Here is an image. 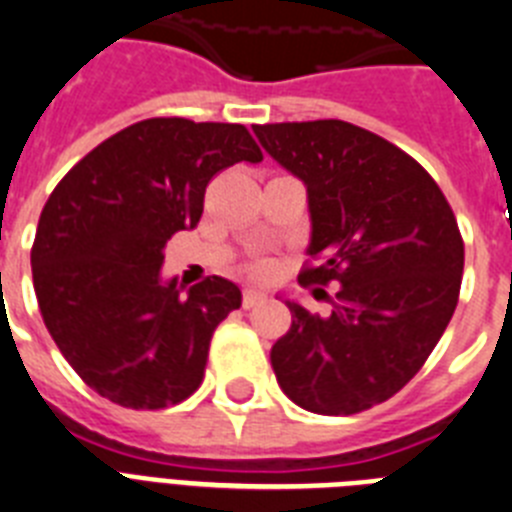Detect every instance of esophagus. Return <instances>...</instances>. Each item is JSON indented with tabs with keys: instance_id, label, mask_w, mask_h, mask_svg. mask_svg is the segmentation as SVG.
Segmentation results:
<instances>
[{
	"instance_id": "34e87169",
	"label": "esophagus",
	"mask_w": 512,
	"mask_h": 512,
	"mask_svg": "<svg viewBox=\"0 0 512 512\" xmlns=\"http://www.w3.org/2000/svg\"><path fill=\"white\" fill-rule=\"evenodd\" d=\"M265 302V291H257V289H247L242 294V307L244 309H252L257 307V304Z\"/></svg>"
}]
</instances>
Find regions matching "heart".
I'll list each match as a JSON object with an SVG mask.
<instances>
[{"label": "heart", "mask_w": 512, "mask_h": 512, "mask_svg": "<svg viewBox=\"0 0 512 512\" xmlns=\"http://www.w3.org/2000/svg\"><path fill=\"white\" fill-rule=\"evenodd\" d=\"M249 270H252V276H268L270 270H273V265L265 263V260H260V263H255Z\"/></svg>", "instance_id": "heart-1"}]
</instances>
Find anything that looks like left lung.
Here are the masks:
<instances>
[{
  "mask_svg": "<svg viewBox=\"0 0 512 512\" xmlns=\"http://www.w3.org/2000/svg\"><path fill=\"white\" fill-rule=\"evenodd\" d=\"M270 156L307 184L312 242L299 286L336 283L330 315L286 302L270 351L278 385L312 414L349 416L393 398L448 328L463 236L422 163L341 119L255 124Z\"/></svg>",
  "mask_w": 512,
  "mask_h": 512,
  "instance_id": "obj_1",
  "label": "left lung"
}]
</instances>
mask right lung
Returning <instances> with one entry per match:
<instances>
[{"mask_svg":"<svg viewBox=\"0 0 512 512\" xmlns=\"http://www.w3.org/2000/svg\"><path fill=\"white\" fill-rule=\"evenodd\" d=\"M263 161L244 124L156 117L77 161L46 200L30 247L38 309L80 380L124 409H166L205 377L213 330L242 291L210 276L161 283L163 247L195 229L205 187Z\"/></svg>","mask_w":512,"mask_h":512,"instance_id":"add662e5","label":"right lung"}]
</instances>
